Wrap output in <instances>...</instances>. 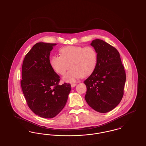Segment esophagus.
<instances>
[{"mask_svg":"<svg viewBox=\"0 0 146 146\" xmlns=\"http://www.w3.org/2000/svg\"><path fill=\"white\" fill-rule=\"evenodd\" d=\"M76 83H72L71 84V86H72V88H73V87L76 86Z\"/></svg>","mask_w":146,"mask_h":146,"instance_id":"1","label":"esophagus"}]
</instances>
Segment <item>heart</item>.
Wrapping results in <instances>:
<instances>
[{
	"mask_svg": "<svg viewBox=\"0 0 146 146\" xmlns=\"http://www.w3.org/2000/svg\"><path fill=\"white\" fill-rule=\"evenodd\" d=\"M61 56H53L50 64L56 72L63 75L67 82H74L81 77H86L92 73L97 63V53L90 46H67L61 49ZM70 66H69V64Z\"/></svg>",
	"mask_w": 146,
	"mask_h": 146,
	"instance_id": "b5f03b06",
	"label": "heart"
}]
</instances>
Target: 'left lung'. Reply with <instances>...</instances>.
Instances as JSON below:
<instances>
[{
    "mask_svg": "<svg viewBox=\"0 0 146 146\" xmlns=\"http://www.w3.org/2000/svg\"><path fill=\"white\" fill-rule=\"evenodd\" d=\"M91 45L97 52V63L84 82L87 88L85 99L95 111L107 113L116 107L123 98L125 70L114 47L101 39L94 40Z\"/></svg>",
    "mask_w": 146,
    "mask_h": 146,
    "instance_id": "left-lung-1",
    "label": "left lung"
}]
</instances>
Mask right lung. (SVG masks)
Returning <instances> with one entry per match:
<instances>
[{"label":"right lung","mask_w":146,"mask_h":146,"mask_svg":"<svg viewBox=\"0 0 146 146\" xmlns=\"http://www.w3.org/2000/svg\"><path fill=\"white\" fill-rule=\"evenodd\" d=\"M54 43L35 44L25 56L21 85L29 108L38 116L55 117L62 110L71 90L70 84L59 85L60 77L50 62Z\"/></svg>","instance_id":"1"}]
</instances>
